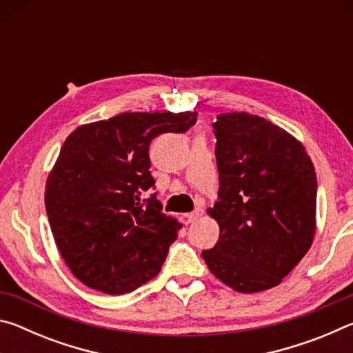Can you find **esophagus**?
Listing matches in <instances>:
<instances>
[{
  "label": "esophagus",
  "instance_id": "esophagus-1",
  "mask_svg": "<svg viewBox=\"0 0 353 353\" xmlns=\"http://www.w3.org/2000/svg\"><path fill=\"white\" fill-rule=\"evenodd\" d=\"M201 214H202V210H196L193 213H188V214H185V221H187V224H191V223H194V221L198 219Z\"/></svg>",
  "mask_w": 353,
  "mask_h": 353
}]
</instances>
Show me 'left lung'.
Masks as SVG:
<instances>
[{
  "instance_id": "8db88e82",
  "label": "left lung",
  "mask_w": 353,
  "mask_h": 353,
  "mask_svg": "<svg viewBox=\"0 0 353 353\" xmlns=\"http://www.w3.org/2000/svg\"><path fill=\"white\" fill-rule=\"evenodd\" d=\"M212 126L219 201L207 213L219 225V240L202 256L238 292L274 288L314 240L313 162L296 137L261 117L221 113Z\"/></svg>"
}]
</instances>
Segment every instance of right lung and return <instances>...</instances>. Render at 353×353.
<instances>
[{
  "label": "right lung",
  "mask_w": 353,
  "mask_h": 353,
  "mask_svg": "<svg viewBox=\"0 0 353 353\" xmlns=\"http://www.w3.org/2000/svg\"><path fill=\"white\" fill-rule=\"evenodd\" d=\"M198 112H124L82 124L62 145L45 185L56 246L76 279L105 294L132 292L157 276L182 224L162 213L149 145L185 132Z\"/></svg>",
  "instance_id": "add662e5"
}]
</instances>
